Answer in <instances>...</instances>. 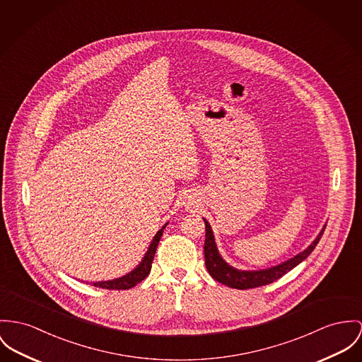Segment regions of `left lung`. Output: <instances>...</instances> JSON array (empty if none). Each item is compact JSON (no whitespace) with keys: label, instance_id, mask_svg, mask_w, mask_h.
Returning <instances> with one entry per match:
<instances>
[{"label":"left lung","instance_id":"8db88e82","mask_svg":"<svg viewBox=\"0 0 362 362\" xmlns=\"http://www.w3.org/2000/svg\"><path fill=\"white\" fill-rule=\"evenodd\" d=\"M204 219V218H202ZM205 223V245H204V255H205V266L208 273L212 276V279L222 282L224 285L235 289H250V288H257L262 285L272 284L273 281L281 279L284 274L291 272L293 267H296L299 263H302L307 256L314 250L317 247L318 241L321 240L325 224L317 238L307 247L306 250H302L300 253L295 255L293 257L279 263L277 266L263 269V270H240L233 266H230L224 259L222 255L219 253L216 243H215V235L212 231L211 224L206 219H204Z\"/></svg>","mask_w":362,"mask_h":362}]
</instances>
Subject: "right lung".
<instances>
[{
	"label": "right lung",
	"mask_w": 362,
	"mask_h": 362,
	"mask_svg": "<svg viewBox=\"0 0 362 362\" xmlns=\"http://www.w3.org/2000/svg\"><path fill=\"white\" fill-rule=\"evenodd\" d=\"M168 223H165L158 231L157 234L154 235L151 244L148 245V250H146L141 262L139 264L132 270L129 272L128 274L119 277V279H109V281H98V282H90L93 286H98V288H103V289H131L134 288L135 285H138L139 282H141L143 279H146L151 270V263H153V259H154V255H156V250L158 247V243L163 237V233H164V228L167 227Z\"/></svg>",
	"instance_id": "add662e5"
}]
</instances>
